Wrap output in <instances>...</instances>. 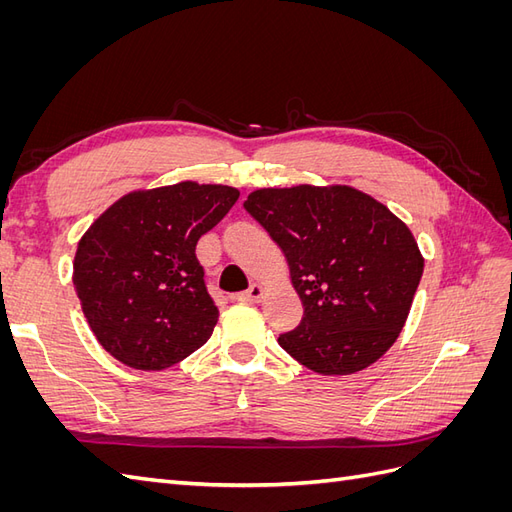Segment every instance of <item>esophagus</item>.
<instances>
[{
    "mask_svg": "<svg viewBox=\"0 0 512 512\" xmlns=\"http://www.w3.org/2000/svg\"><path fill=\"white\" fill-rule=\"evenodd\" d=\"M262 294H265V290H262V286L252 284V286L247 288L245 292L235 294V297H232V301H241V303H260Z\"/></svg>",
    "mask_w": 512,
    "mask_h": 512,
    "instance_id": "obj_1",
    "label": "esophagus"
}]
</instances>
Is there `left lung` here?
Returning <instances> with one entry per match:
<instances>
[{
    "mask_svg": "<svg viewBox=\"0 0 512 512\" xmlns=\"http://www.w3.org/2000/svg\"><path fill=\"white\" fill-rule=\"evenodd\" d=\"M243 209L280 245L303 303L299 327L277 344L324 376L376 363L404 329L423 275L410 228L348 185L256 190Z\"/></svg>",
    "mask_w": 512,
    "mask_h": 512,
    "instance_id": "obj_1",
    "label": "left lung"
}]
</instances>
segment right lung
<instances>
[{
  "mask_svg": "<svg viewBox=\"0 0 512 512\" xmlns=\"http://www.w3.org/2000/svg\"><path fill=\"white\" fill-rule=\"evenodd\" d=\"M237 198L228 185L183 181L123 196L89 226L76 247L72 282L108 354L160 371L207 344L220 312L196 243Z\"/></svg>",
  "mask_w": 512,
  "mask_h": 512,
  "instance_id": "right-lung-1",
  "label": "right lung"
}]
</instances>
